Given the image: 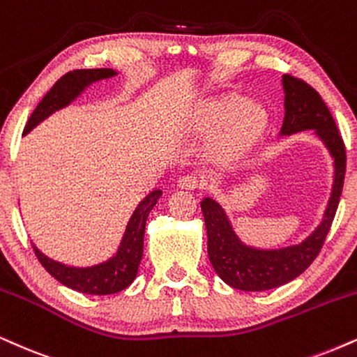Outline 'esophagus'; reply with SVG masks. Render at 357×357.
<instances>
[{
	"label": "esophagus",
	"instance_id": "1",
	"mask_svg": "<svg viewBox=\"0 0 357 357\" xmlns=\"http://www.w3.org/2000/svg\"><path fill=\"white\" fill-rule=\"evenodd\" d=\"M199 178L195 174H186V176H181V178L178 179V186L181 188V190H188V191H192L196 190V188H199Z\"/></svg>",
	"mask_w": 357,
	"mask_h": 357
}]
</instances>
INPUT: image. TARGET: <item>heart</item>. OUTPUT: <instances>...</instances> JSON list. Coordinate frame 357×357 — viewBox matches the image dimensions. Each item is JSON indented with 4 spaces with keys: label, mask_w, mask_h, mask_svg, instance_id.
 I'll list each match as a JSON object with an SVG mask.
<instances>
[{
    "label": "heart",
    "mask_w": 357,
    "mask_h": 357,
    "mask_svg": "<svg viewBox=\"0 0 357 357\" xmlns=\"http://www.w3.org/2000/svg\"><path fill=\"white\" fill-rule=\"evenodd\" d=\"M196 128L218 135L213 141V158L220 165H233L255 148L268 128V111L239 94H222L208 101L197 113Z\"/></svg>",
    "instance_id": "b5f03b06"
}]
</instances>
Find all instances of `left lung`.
<instances>
[{
  "instance_id": "1",
  "label": "left lung",
  "mask_w": 357,
  "mask_h": 357,
  "mask_svg": "<svg viewBox=\"0 0 357 357\" xmlns=\"http://www.w3.org/2000/svg\"><path fill=\"white\" fill-rule=\"evenodd\" d=\"M284 88V121L281 135L314 130L334 158V184L324 220L306 241L282 249H256L246 246L231 227L225 209L211 197L201 201L206 229L208 256L214 271L226 284L241 291H266L293 281L311 266L326 241L346 174V148L333 114L319 93L296 76H282Z\"/></svg>"
}]
</instances>
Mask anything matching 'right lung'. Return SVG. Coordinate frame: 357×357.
I'll return each instance as SVG.
<instances>
[{"instance_id": "right-lung-1", "label": "right lung", "mask_w": 357, "mask_h": 357, "mask_svg": "<svg viewBox=\"0 0 357 357\" xmlns=\"http://www.w3.org/2000/svg\"><path fill=\"white\" fill-rule=\"evenodd\" d=\"M116 71L109 68H100V70H75L66 73L63 78L56 81L53 88L46 93V96L40 101L36 109L29 116L24 135H28L36 124L46 119L51 113L64 108L83 91L88 84L94 81L106 79L114 76ZM162 195V191L154 190L137 204L132 213L126 231H124L123 241L119 244L118 252L106 263L91 266V268H73L50 259L33 244V251L43 268L48 271L54 279H58L61 284L84 294L106 296L114 294L126 289L135 281L137 268H139L141 257H143V241H144V227L149 211L154 208Z\"/></svg>"}]
</instances>
